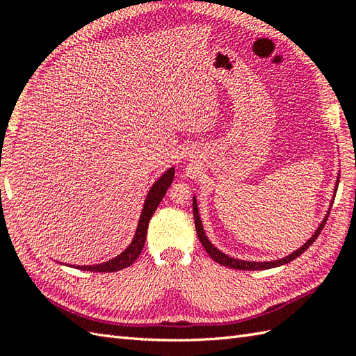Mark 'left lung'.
I'll list each match as a JSON object with an SVG mask.
<instances>
[{
    "label": "left lung",
    "mask_w": 356,
    "mask_h": 356,
    "mask_svg": "<svg viewBox=\"0 0 356 356\" xmlns=\"http://www.w3.org/2000/svg\"><path fill=\"white\" fill-rule=\"evenodd\" d=\"M339 182V180H338ZM337 182V184H338ZM337 190V188H335ZM193 214H194V223H195V231H197V237L200 240L202 246L205 248V251L209 254L211 259H213L214 261H217L218 264H223V266L226 268H232V269H238V270H260V269H270V268H277V266H282V264H286V263H291L292 260L297 259V257H300L301 254H303L306 249L311 246L314 241L318 238V236L321 234L324 225H326L327 218H329V214L326 216V220H323V223L320 225V228L316 229V232L312 236L311 240H307V243H305L303 246H301L300 249H297L293 254L284 257V259L282 260H275V261H264V263H255V261H243V260H237V259H232V257H228L226 254L218 251L217 248H214L213 245H211V241L207 238L205 232H203V228H202V222H200V217H199V209H197V203H195V199H193Z\"/></svg>",
    "instance_id": "left-lung-1"
}]
</instances>
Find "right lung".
<instances>
[{
	"instance_id": "right-lung-1",
	"label": "right lung",
	"mask_w": 356,
	"mask_h": 356,
	"mask_svg": "<svg viewBox=\"0 0 356 356\" xmlns=\"http://www.w3.org/2000/svg\"><path fill=\"white\" fill-rule=\"evenodd\" d=\"M172 179H174V170L170 168L161 179L157 180V182L153 185V188H151L148 195H147L145 205H143V209H142V216H140V220L138 225V229H136V236L131 241V245L128 246L122 254L118 255L116 259L105 261L102 264H96V266H78V269H86V270H92V272H116V270L131 266L134 260L140 255L143 245H145L149 218L153 217L154 211L159 207V203H161L166 190L170 188Z\"/></svg>"
}]
</instances>
